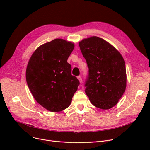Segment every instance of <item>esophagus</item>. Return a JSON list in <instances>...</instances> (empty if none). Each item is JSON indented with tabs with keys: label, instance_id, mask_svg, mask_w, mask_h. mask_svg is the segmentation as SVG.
I'll list each match as a JSON object with an SVG mask.
<instances>
[{
	"label": "esophagus",
	"instance_id": "esophagus-1",
	"mask_svg": "<svg viewBox=\"0 0 150 150\" xmlns=\"http://www.w3.org/2000/svg\"><path fill=\"white\" fill-rule=\"evenodd\" d=\"M77 78L78 79V80H79V81L80 82V83H81L82 81H83L81 76H77Z\"/></svg>",
	"mask_w": 150,
	"mask_h": 150
}]
</instances>
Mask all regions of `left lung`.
<instances>
[{
  "instance_id": "1",
  "label": "left lung",
  "mask_w": 150,
  "mask_h": 150,
  "mask_svg": "<svg viewBox=\"0 0 150 150\" xmlns=\"http://www.w3.org/2000/svg\"><path fill=\"white\" fill-rule=\"evenodd\" d=\"M79 46L89 68L84 84L86 95L97 108H112L122 97L127 86L122 56L112 45L97 36L83 39Z\"/></svg>"
}]
</instances>
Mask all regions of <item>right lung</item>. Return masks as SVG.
<instances>
[{"instance_id":"obj_1","label":"right lung","mask_w":150,"mask_h":150,"mask_svg":"<svg viewBox=\"0 0 150 150\" xmlns=\"http://www.w3.org/2000/svg\"><path fill=\"white\" fill-rule=\"evenodd\" d=\"M74 49L73 43L55 39L39 47L28 63V88L38 103L49 111L69 107L80 84L67 62Z\"/></svg>"}]
</instances>
